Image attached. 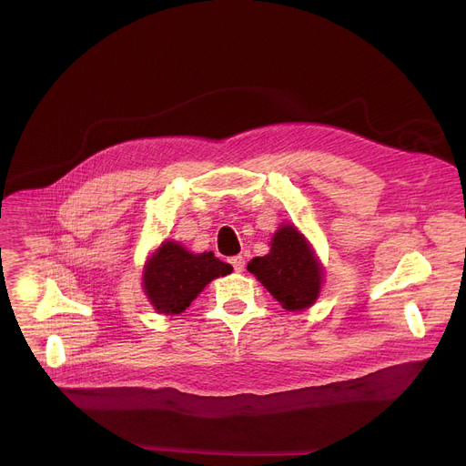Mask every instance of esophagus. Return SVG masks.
<instances>
[{"instance_id": "34e87169", "label": "esophagus", "mask_w": 466, "mask_h": 466, "mask_svg": "<svg viewBox=\"0 0 466 466\" xmlns=\"http://www.w3.org/2000/svg\"><path fill=\"white\" fill-rule=\"evenodd\" d=\"M230 264H232V268H234V271H236V273H241V271H243V268H245V260H243V257H232V258H230Z\"/></svg>"}]
</instances>
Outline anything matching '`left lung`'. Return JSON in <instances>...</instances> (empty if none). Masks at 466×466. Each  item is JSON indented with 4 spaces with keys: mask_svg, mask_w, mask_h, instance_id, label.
Segmentation results:
<instances>
[{
    "mask_svg": "<svg viewBox=\"0 0 466 466\" xmlns=\"http://www.w3.org/2000/svg\"><path fill=\"white\" fill-rule=\"evenodd\" d=\"M269 245L268 255L252 258L247 269L282 309L295 312L312 307L321 289L323 269L310 243L293 225H280Z\"/></svg>",
    "mask_w": 466,
    "mask_h": 466,
    "instance_id": "8db88e82",
    "label": "left lung"
}]
</instances>
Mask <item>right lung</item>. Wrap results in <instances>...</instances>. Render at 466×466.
Segmentation results:
<instances>
[{
  "label": "right lung",
  "mask_w": 466,
  "mask_h": 466,
  "mask_svg": "<svg viewBox=\"0 0 466 466\" xmlns=\"http://www.w3.org/2000/svg\"><path fill=\"white\" fill-rule=\"evenodd\" d=\"M228 273L232 266L211 250L193 255L177 241H163L145 264L143 289L157 312L173 316L184 312L206 284Z\"/></svg>",
  "instance_id": "add662e5"
}]
</instances>
